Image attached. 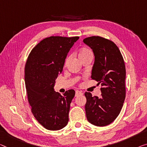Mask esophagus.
I'll return each mask as SVG.
<instances>
[{"mask_svg": "<svg viewBox=\"0 0 147 147\" xmlns=\"http://www.w3.org/2000/svg\"><path fill=\"white\" fill-rule=\"evenodd\" d=\"M80 95H83V92L79 91H76V96H78Z\"/></svg>", "mask_w": 147, "mask_h": 147, "instance_id": "esophagus-1", "label": "esophagus"}]
</instances>
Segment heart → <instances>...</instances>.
I'll return each mask as SVG.
<instances>
[{
  "label": "heart",
  "mask_w": 147,
  "mask_h": 147,
  "mask_svg": "<svg viewBox=\"0 0 147 147\" xmlns=\"http://www.w3.org/2000/svg\"><path fill=\"white\" fill-rule=\"evenodd\" d=\"M92 52L91 51V50L87 48H84L83 49H81V50L80 51V53H79V55H78V56H79V58L80 59H81V58H83L84 57H86V56H92ZM69 60V57H68L66 59V63L68 62Z\"/></svg>",
  "instance_id": "b5f03b06"
}]
</instances>
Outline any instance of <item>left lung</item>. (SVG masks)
Segmentation results:
<instances>
[{
  "label": "left lung",
  "instance_id": "left-lung-1",
  "mask_svg": "<svg viewBox=\"0 0 147 147\" xmlns=\"http://www.w3.org/2000/svg\"><path fill=\"white\" fill-rule=\"evenodd\" d=\"M83 41L94 56L91 78L102 86L100 97L85 93L87 119L92 125L103 127L113 122L122 108L125 98V63L118 47L111 40L92 36Z\"/></svg>",
  "mask_w": 147,
  "mask_h": 147
}]
</instances>
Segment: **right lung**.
Instances as JSON below:
<instances>
[{
	"mask_svg": "<svg viewBox=\"0 0 147 147\" xmlns=\"http://www.w3.org/2000/svg\"><path fill=\"white\" fill-rule=\"evenodd\" d=\"M79 38H45L32 49L27 60L24 78L31 112L38 122L48 130H60L68 122L75 91L68 90L61 95L54 87L67 53Z\"/></svg>",
	"mask_w": 147,
	"mask_h": 147,
	"instance_id": "obj_1",
	"label": "right lung"
}]
</instances>
